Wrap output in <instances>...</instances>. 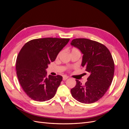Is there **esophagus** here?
Returning <instances> with one entry per match:
<instances>
[{"mask_svg": "<svg viewBox=\"0 0 129 129\" xmlns=\"http://www.w3.org/2000/svg\"><path fill=\"white\" fill-rule=\"evenodd\" d=\"M68 78V77L67 76H66V75H64V76H63V81H66V80H67V79Z\"/></svg>", "mask_w": 129, "mask_h": 129, "instance_id": "34e87169", "label": "esophagus"}]
</instances>
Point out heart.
I'll use <instances>...</instances> for the list:
<instances>
[{
  "instance_id": "1",
  "label": "heart",
  "mask_w": 129,
  "mask_h": 129,
  "mask_svg": "<svg viewBox=\"0 0 129 129\" xmlns=\"http://www.w3.org/2000/svg\"><path fill=\"white\" fill-rule=\"evenodd\" d=\"M76 51H79V50H77V49H76L74 48V49H72V52H76Z\"/></svg>"
}]
</instances>
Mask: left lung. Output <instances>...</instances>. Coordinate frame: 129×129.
Here are the masks:
<instances>
[{"label": "left lung", "mask_w": 129, "mask_h": 129, "mask_svg": "<svg viewBox=\"0 0 129 129\" xmlns=\"http://www.w3.org/2000/svg\"><path fill=\"white\" fill-rule=\"evenodd\" d=\"M71 44L83 54L81 66L89 74L84 85L76 80L75 87L71 90L72 95L81 103L95 102L104 96L112 83L115 65L111 54L104 45L88 39H75Z\"/></svg>", "instance_id": "1"}]
</instances>
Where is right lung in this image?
<instances>
[{
    "label": "right lung",
    "mask_w": 129,
    "mask_h": 129,
    "mask_svg": "<svg viewBox=\"0 0 129 129\" xmlns=\"http://www.w3.org/2000/svg\"><path fill=\"white\" fill-rule=\"evenodd\" d=\"M69 40L37 39L27 42L22 47L17 58V75L22 88L31 99L44 102L55 96L62 77L50 75L47 77L46 69Z\"/></svg>",
    "instance_id": "1"
}]
</instances>
